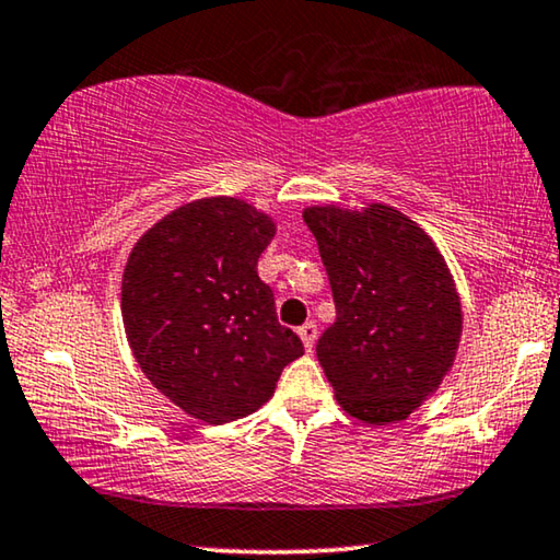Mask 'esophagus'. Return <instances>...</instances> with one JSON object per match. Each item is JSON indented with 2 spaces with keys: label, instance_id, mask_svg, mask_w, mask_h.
Instances as JSON below:
<instances>
[{
  "label": "esophagus",
  "instance_id": "1",
  "mask_svg": "<svg viewBox=\"0 0 560 560\" xmlns=\"http://www.w3.org/2000/svg\"><path fill=\"white\" fill-rule=\"evenodd\" d=\"M316 334H319V329H316V322H306L304 327H299V337H302L304 347L308 349V352H312V347H314V341H316Z\"/></svg>",
  "mask_w": 560,
  "mask_h": 560
}]
</instances>
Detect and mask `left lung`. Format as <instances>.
<instances>
[{
	"label": "left lung",
	"instance_id": "1",
	"mask_svg": "<svg viewBox=\"0 0 560 560\" xmlns=\"http://www.w3.org/2000/svg\"><path fill=\"white\" fill-rule=\"evenodd\" d=\"M337 319L316 357L345 410L370 424L405 420L455 360L463 314L445 258L389 206L306 208Z\"/></svg>",
	"mask_w": 560,
	"mask_h": 560
}]
</instances>
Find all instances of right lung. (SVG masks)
Returning a JSON list of instances; mask_svg holds the SVG:
<instances>
[{
  "instance_id": "obj_1",
  "label": "right lung",
  "mask_w": 560,
  "mask_h": 560,
  "mask_svg": "<svg viewBox=\"0 0 560 560\" xmlns=\"http://www.w3.org/2000/svg\"><path fill=\"white\" fill-rule=\"evenodd\" d=\"M271 238L269 215L244 200L203 198L158 221L125 266L132 354L155 389L196 420L256 412L283 366L304 354L256 271Z\"/></svg>"
}]
</instances>
